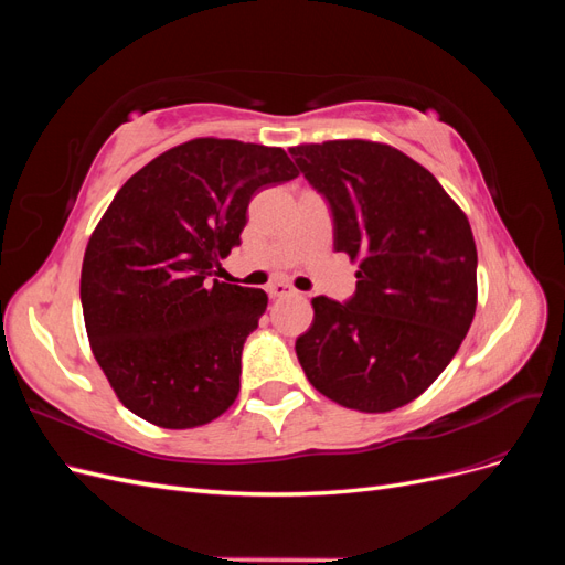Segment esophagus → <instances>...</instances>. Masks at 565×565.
Here are the masks:
<instances>
[{
    "label": "esophagus",
    "mask_w": 565,
    "mask_h": 565,
    "mask_svg": "<svg viewBox=\"0 0 565 565\" xmlns=\"http://www.w3.org/2000/svg\"><path fill=\"white\" fill-rule=\"evenodd\" d=\"M266 292H268V297H270V299H280V297L295 295V289L289 287V285H285V282H273V285H268V287H266Z\"/></svg>",
    "instance_id": "esophagus-1"
}]
</instances>
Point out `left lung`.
<instances>
[{
	"label": "left lung",
	"mask_w": 565,
	"mask_h": 565,
	"mask_svg": "<svg viewBox=\"0 0 565 565\" xmlns=\"http://www.w3.org/2000/svg\"><path fill=\"white\" fill-rule=\"evenodd\" d=\"M328 198L334 249L358 262L355 295L316 297L297 339L309 382L361 413L415 401L455 358L476 313V243L467 214L398 148L347 139L289 148Z\"/></svg>",
	"instance_id": "1"
}]
</instances>
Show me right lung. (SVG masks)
<instances>
[{
  "instance_id": "1",
  "label": "right lung",
  "mask_w": 565,
  "mask_h": 565,
  "mask_svg": "<svg viewBox=\"0 0 565 565\" xmlns=\"http://www.w3.org/2000/svg\"><path fill=\"white\" fill-rule=\"evenodd\" d=\"M295 177L282 148L204 136L119 188L84 252L79 297L96 363L134 415L195 429L235 403L268 297L210 276L241 245L252 195Z\"/></svg>"
}]
</instances>
